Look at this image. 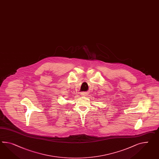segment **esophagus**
<instances>
[{"instance_id":"esophagus-1","label":"esophagus","mask_w":159,"mask_h":159,"mask_svg":"<svg viewBox=\"0 0 159 159\" xmlns=\"http://www.w3.org/2000/svg\"><path fill=\"white\" fill-rule=\"evenodd\" d=\"M80 94L82 96H86V95H87V92H82Z\"/></svg>"}]
</instances>
